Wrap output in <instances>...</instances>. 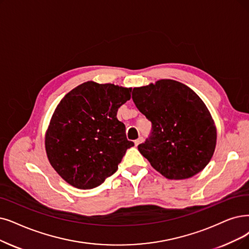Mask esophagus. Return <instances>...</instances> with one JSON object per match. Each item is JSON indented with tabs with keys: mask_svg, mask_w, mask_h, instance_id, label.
<instances>
[{
	"mask_svg": "<svg viewBox=\"0 0 249 249\" xmlns=\"http://www.w3.org/2000/svg\"><path fill=\"white\" fill-rule=\"evenodd\" d=\"M142 140H143V138H142V137H140L139 139H137V140H135V145H136V146H138L139 144H140V143L142 142Z\"/></svg>",
	"mask_w": 249,
	"mask_h": 249,
	"instance_id": "34e87169",
	"label": "esophagus"
}]
</instances>
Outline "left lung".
I'll return each mask as SVG.
<instances>
[{
    "label": "left lung",
    "mask_w": 249,
    "mask_h": 249,
    "mask_svg": "<svg viewBox=\"0 0 249 249\" xmlns=\"http://www.w3.org/2000/svg\"><path fill=\"white\" fill-rule=\"evenodd\" d=\"M133 101L152 123L151 136L138 146L154 170L170 180H185L211 161L216 128L204 102L174 79L134 88Z\"/></svg>",
    "instance_id": "1"
}]
</instances>
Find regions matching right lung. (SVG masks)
Here are the masks:
<instances>
[{
  "label": "right lung",
  "instance_id": "right-lung-1",
  "mask_svg": "<svg viewBox=\"0 0 249 249\" xmlns=\"http://www.w3.org/2000/svg\"><path fill=\"white\" fill-rule=\"evenodd\" d=\"M132 88L86 82L67 93L55 109L45 136L50 163L65 182L93 189L118 168L134 146L116 114Z\"/></svg>",
  "mask_w": 249,
  "mask_h": 249
}]
</instances>
